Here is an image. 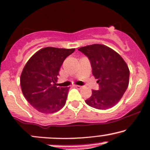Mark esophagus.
<instances>
[{"mask_svg": "<svg viewBox=\"0 0 150 150\" xmlns=\"http://www.w3.org/2000/svg\"><path fill=\"white\" fill-rule=\"evenodd\" d=\"M75 87L77 88V89H82V88L83 87L82 86H80V85H75Z\"/></svg>", "mask_w": 150, "mask_h": 150, "instance_id": "obj_1", "label": "esophagus"}]
</instances>
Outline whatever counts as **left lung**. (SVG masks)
<instances>
[{
	"mask_svg": "<svg viewBox=\"0 0 150 150\" xmlns=\"http://www.w3.org/2000/svg\"><path fill=\"white\" fill-rule=\"evenodd\" d=\"M78 50L89 59L92 74L99 84V89L92 90L86 103L98 110L112 108L129 86L130 73L127 64L118 53L103 45H91Z\"/></svg>",
	"mask_w": 150,
	"mask_h": 150,
	"instance_id": "left-lung-1",
	"label": "left lung"
}]
</instances>
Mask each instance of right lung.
Wrapping results in <instances>:
<instances>
[{
    "mask_svg": "<svg viewBox=\"0 0 150 150\" xmlns=\"http://www.w3.org/2000/svg\"><path fill=\"white\" fill-rule=\"evenodd\" d=\"M74 51L75 49L42 48L25 65L20 77L21 91L38 111L50 114L65 105L69 87H57L56 82L63 62Z\"/></svg>",
    "mask_w": 150,
    "mask_h": 150,
    "instance_id": "obj_1",
    "label": "right lung"
}]
</instances>
